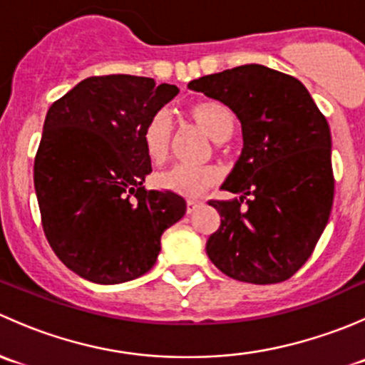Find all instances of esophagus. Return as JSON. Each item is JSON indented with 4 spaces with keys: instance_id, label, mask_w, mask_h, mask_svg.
Here are the masks:
<instances>
[{
    "instance_id": "1",
    "label": "esophagus",
    "mask_w": 365,
    "mask_h": 365,
    "mask_svg": "<svg viewBox=\"0 0 365 365\" xmlns=\"http://www.w3.org/2000/svg\"><path fill=\"white\" fill-rule=\"evenodd\" d=\"M201 205H203V203H201V201H197V200H189V201H187V213H194L197 208H200Z\"/></svg>"
}]
</instances>
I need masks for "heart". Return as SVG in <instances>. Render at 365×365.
<instances>
[{
	"instance_id": "1",
	"label": "heart",
	"mask_w": 365,
	"mask_h": 365,
	"mask_svg": "<svg viewBox=\"0 0 365 365\" xmlns=\"http://www.w3.org/2000/svg\"><path fill=\"white\" fill-rule=\"evenodd\" d=\"M190 118L217 143L230 139L237 125L235 113L219 101L200 102L190 109ZM141 143L146 157L153 164L165 160L171 148V120L168 113L159 111L146 121L141 132ZM153 182L162 190L194 200L203 196L210 187L219 182V173L206 165L176 164L165 171L157 173Z\"/></svg>"
}]
</instances>
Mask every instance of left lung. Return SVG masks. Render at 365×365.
I'll return each instance as SVG.
<instances>
[{"mask_svg":"<svg viewBox=\"0 0 365 365\" xmlns=\"http://www.w3.org/2000/svg\"><path fill=\"white\" fill-rule=\"evenodd\" d=\"M189 90L226 104L244 138L222 183L238 197L208 203L219 212L220 226L206 242V254L237 281H286L314 251L332 210L327 118L300 81L264 65L200 77Z\"/></svg>","mask_w":365,"mask_h":365,"instance_id":"obj_1","label":"left lung"}]
</instances>
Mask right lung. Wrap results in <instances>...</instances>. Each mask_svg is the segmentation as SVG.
Returning <instances> with one entry per match:
<instances>
[{"label": "right lung", "mask_w": 365, "mask_h": 365, "mask_svg": "<svg viewBox=\"0 0 365 365\" xmlns=\"http://www.w3.org/2000/svg\"><path fill=\"white\" fill-rule=\"evenodd\" d=\"M178 91L152 77H88L47 111L35 192L47 242L79 277H141L155 264L162 233L185 215L182 196L143 187L152 173L143 127Z\"/></svg>", "instance_id": "right-lung-1"}]
</instances>
